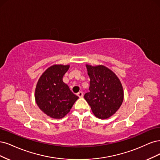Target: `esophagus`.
I'll return each mask as SVG.
<instances>
[{
    "instance_id": "esophagus-1",
    "label": "esophagus",
    "mask_w": 160,
    "mask_h": 160,
    "mask_svg": "<svg viewBox=\"0 0 160 160\" xmlns=\"http://www.w3.org/2000/svg\"><path fill=\"white\" fill-rule=\"evenodd\" d=\"M77 95H78V96L79 98H82V97H83V96H84L83 92H79L77 94Z\"/></svg>"
}]
</instances>
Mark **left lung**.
<instances>
[{
	"instance_id": "8db88e82",
	"label": "left lung",
	"mask_w": 160,
	"mask_h": 160,
	"mask_svg": "<svg viewBox=\"0 0 160 160\" xmlns=\"http://www.w3.org/2000/svg\"><path fill=\"white\" fill-rule=\"evenodd\" d=\"M86 68L90 78V92L85 94L84 99L96 117L107 119L114 114L122 104V85L118 76L104 66L86 64Z\"/></svg>"
}]
</instances>
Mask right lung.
I'll list each match as a JSON object with an SVG mask.
<instances>
[{"label":"right lung","instance_id":"1","mask_svg":"<svg viewBox=\"0 0 160 160\" xmlns=\"http://www.w3.org/2000/svg\"><path fill=\"white\" fill-rule=\"evenodd\" d=\"M69 65L55 64L40 77L35 89V100L40 109L52 118H64L78 99L62 80Z\"/></svg>","mask_w":160,"mask_h":160}]
</instances>
